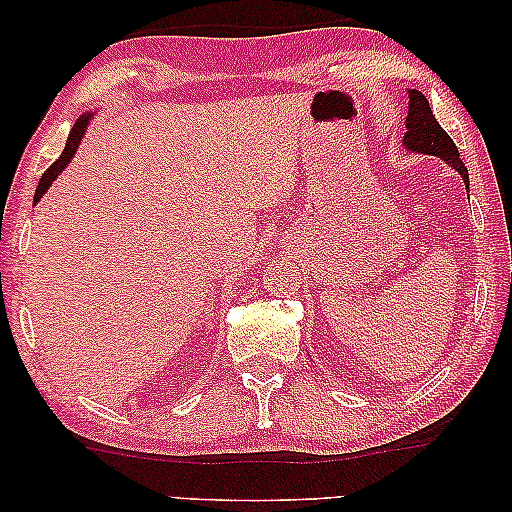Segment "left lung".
Here are the masks:
<instances>
[{
	"label": "left lung",
	"instance_id": "8db88e82",
	"mask_svg": "<svg viewBox=\"0 0 512 512\" xmlns=\"http://www.w3.org/2000/svg\"><path fill=\"white\" fill-rule=\"evenodd\" d=\"M408 116H405V135L403 146L412 153H424V156L443 158L452 170H457L468 188V170L461 163L457 146L452 137L440 128V123L433 116L429 100L419 90H408Z\"/></svg>",
	"mask_w": 512,
	"mask_h": 512
}]
</instances>
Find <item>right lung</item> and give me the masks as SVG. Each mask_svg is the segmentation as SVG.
Here are the masks:
<instances>
[{
  "label": "right lung",
  "instance_id": "obj_1",
  "mask_svg": "<svg viewBox=\"0 0 512 512\" xmlns=\"http://www.w3.org/2000/svg\"><path fill=\"white\" fill-rule=\"evenodd\" d=\"M90 118H93V114H83L81 118H76L74 128H72V132H69V137H67L65 149H62V153H60V158L55 160V163L48 167L44 174H41L37 191H34V205H37V202L41 200V195L48 191V186L53 184L55 177H58V174L69 165V160L74 158V153H76V149H79V144H81V139H83V132H86V128H88Z\"/></svg>",
  "mask_w": 512,
  "mask_h": 512
}]
</instances>
